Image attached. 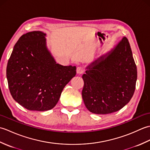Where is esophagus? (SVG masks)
I'll return each mask as SVG.
<instances>
[{
	"mask_svg": "<svg viewBox=\"0 0 150 150\" xmlns=\"http://www.w3.org/2000/svg\"><path fill=\"white\" fill-rule=\"evenodd\" d=\"M84 72V68H82L81 66H79L77 68V73L78 74H82V73H83Z\"/></svg>",
	"mask_w": 150,
	"mask_h": 150,
	"instance_id": "obj_1",
	"label": "esophagus"
}]
</instances>
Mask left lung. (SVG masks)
I'll return each mask as SVG.
<instances>
[{
    "instance_id": "1",
    "label": "left lung",
    "mask_w": 150,
    "mask_h": 150,
    "mask_svg": "<svg viewBox=\"0 0 150 150\" xmlns=\"http://www.w3.org/2000/svg\"><path fill=\"white\" fill-rule=\"evenodd\" d=\"M82 75V99L95 114H109L128 104L135 90L137 69L127 38L89 65Z\"/></svg>"
}]
</instances>
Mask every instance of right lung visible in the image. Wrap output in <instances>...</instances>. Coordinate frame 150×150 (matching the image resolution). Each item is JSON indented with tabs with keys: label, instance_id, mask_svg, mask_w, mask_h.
<instances>
[{
	"label": "right lung",
	"instance_id": "right-lung-1",
	"mask_svg": "<svg viewBox=\"0 0 150 150\" xmlns=\"http://www.w3.org/2000/svg\"><path fill=\"white\" fill-rule=\"evenodd\" d=\"M46 33L22 35L14 46L6 68L13 99L31 111L55 106L65 86L76 75V67L57 64L46 46Z\"/></svg>",
	"mask_w": 150,
	"mask_h": 150
}]
</instances>
